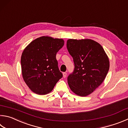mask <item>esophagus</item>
I'll use <instances>...</instances> for the list:
<instances>
[{
    "label": "esophagus",
    "mask_w": 128,
    "mask_h": 128,
    "mask_svg": "<svg viewBox=\"0 0 128 128\" xmlns=\"http://www.w3.org/2000/svg\"><path fill=\"white\" fill-rule=\"evenodd\" d=\"M66 72H63V73H62V75H63V77L64 78H66Z\"/></svg>",
    "instance_id": "1"
}]
</instances>
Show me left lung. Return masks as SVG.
Returning <instances> with one entry per match:
<instances>
[{
	"mask_svg": "<svg viewBox=\"0 0 128 128\" xmlns=\"http://www.w3.org/2000/svg\"><path fill=\"white\" fill-rule=\"evenodd\" d=\"M68 52L73 59L74 69L68 76L70 90L80 96H87L103 82L110 62L100 44L90 39H69Z\"/></svg>",
	"mask_w": 128,
	"mask_h": 128,
	"instance_id": "1",
	"label": "left lung"
}]
</instances>
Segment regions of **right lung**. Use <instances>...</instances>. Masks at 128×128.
<instances>
[{"mask_svg": "<svg viewBox=\"0 0 128 128\" xmlns=\"http://www.w3.org/2000/svg\"><path fill=\"white\" fill-rule=\"evenodd\" d=\"M64 45L62 39L42 36L24 48L20 59L22 74L32 92L40 95L48 94L62 77L56 55Z\"/></svg>", "mask_w": 128, "mask_h": 128, "instance_id": "right-lung-1", "label": "right lung"}]
</instances>
